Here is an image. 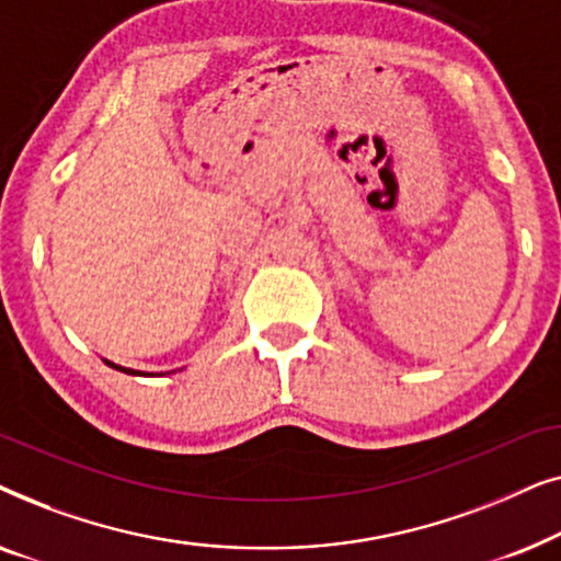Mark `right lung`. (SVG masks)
Masks as SVG:
<instances>
[{
	"mask_svg": "<svg viewBox=\"0 0 561 561\" xmlns=\"http://www.w3.org/2000/svg\"><path fill=\"white\" fill-rule=\"evenodd\" d=\"M112 365V363H110ZM112 367H117V365H112ZM117 370H122V373H133V370H125V367H117Z\"/></svg>",
	"mask_w": 561,
	"mask_h": 561,
	"instance_id": "obj_1",
	"label": "right lung"
}]
</instances>
